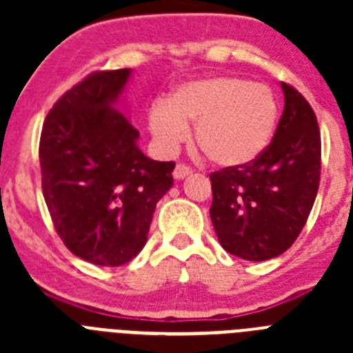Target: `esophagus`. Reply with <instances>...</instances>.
Here are the masks:
<instances>
[{
	"instance_id": "obj_1",
	"label": "esophagus",
	"mask_w": 353,
	"mask_h": 353,
	"mask_svg": "<svg viewBox=\"0 0 353 353\" xmlns=\"http://www.w3.org/2000/svg\"><path fill=\"white\" fill-rule=\"evenodd\" d=\"M191 173H192V170L189 166H185V164H176V168H174V171H173V176L176 180H183Z\"/></svg>"
}]
</instances>
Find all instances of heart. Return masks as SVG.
I'll return each instance as SVG.
<instances>
[{
	"label": "heart",
	"mask_w": 353,
	"mask_h": 353,
	"mask_svg": "<svg viewBox=\"0 0 353 353\" xmlns=\"http://www.w3.org/2000/svg\"><path fill=\"white\" fill-rule=\"evenodd\" d=\"M279 105L272 90L240 77L219 76L180 84L168 102H155L148 130L162 152H173L196 123L198 148L217 166L256 161L272 141Z\"/></svg>",
	"instance_id": "obj_1"
}]
</instances>
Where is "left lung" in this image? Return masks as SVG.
Returning <instances> with one entry per match:
<instances>
[{"instance_id":"obj_1","label":"left lung","mask_w":353,"mask_h":353,"mask_svg":"<svg viewBox=\"0 0 353 353\" xmlns=\"http://www.w3.org/2000/svg\"><path fill=\"white\" fill-rule=\"evenodd\" d=\"M285 111L256 161L210 174V219L219 244L248 261L276 258L295 242L320 183L322 143L304 97L281 83Z\"/></svg>"}]
</instances>
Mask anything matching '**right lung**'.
Segmentation results:
<instances>
[{
	"mask_svg": "<svg viewBox=\"0 0 353 353\" xmlns=\"http://www.w3.org/2000/svg\"><path fill=\"white\" fill-rule=\"evenodd\" d=\"M132 70L95 72L52 105L40 136L43 198L70 252L120 267L146 244L174 162L146 157L120 109Z\"/></svg>",
	"mask_w": 353,
	"mask_h": 353,
	"instance_id": "obj_1",
	"label": "right lung"
}]
</instances>
